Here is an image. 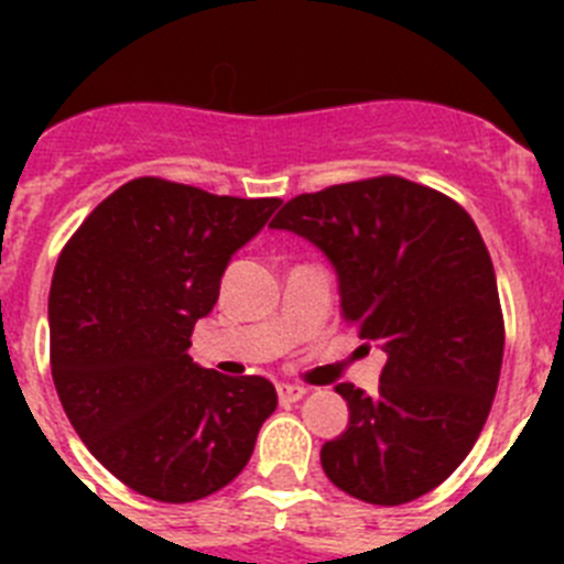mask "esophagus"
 <instances>
[{
  "instance_id": "esophagus-1",
  "label": "esophagus",
  "mask_w": 564,
  "mask_h": 564,
  "mask_svg": "<svg viewBox=\"0 0 564 564\" xmlns=\"http://www.w3.org/2000/svg\"><path fill=\"white\" fill-rule=\"evenodd\" d=\"M276 395L282 403H293L299 398H305V387H299V383H279Z\"/></svg>"
}]
</instances>
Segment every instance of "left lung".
<instances>
[{"instance_id":"8db88e82","label":"left lung","mask_w":564,"mask_h":564,"mask_svg":"<svg viewBox=\"0 0 564 564\" xmlns=\"http://www.w3.org/2000/svg\"><path fill=\"white\" fill-rule=\"evenodd\" d=\"M271 228L325 251L344 322L387 352L376 395L336 387L350 423L322 446L325 475L372 506L417 500L466 460L500 381L506 327L475 220L435 188L381 174L299 194Z\"/></svg>"}]
</instances>
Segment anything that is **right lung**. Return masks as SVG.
<instances>
[{
	"mask_svg": "<svg viewBox=\"0 0 564 564\" xmlns=\"http://www.w3.org/2000/svg\"><path fill=\"white\" fill-rule=\"evenodd\" d=\"M279 197H220L134 177L69 237L50 285V370L73 430L132 491L194 502L251 460L276 410L262 376H223L188 356L234 253Z\"/></svg>",
	"mask_w": 564,
	"mask_h": 564,
	"instance_id": "1",
	"label": "right lung"
}]
</instances>
